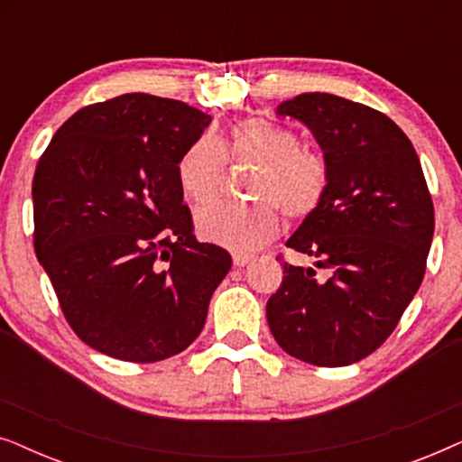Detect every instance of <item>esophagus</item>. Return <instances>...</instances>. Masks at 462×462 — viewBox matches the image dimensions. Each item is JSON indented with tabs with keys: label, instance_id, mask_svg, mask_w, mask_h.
Returning <instances> with one entry per match:
<instances>
[{
	"label": "esophagus",
	"instance_id": "obj_1",
	"mask_svg": "<svg viewBox=\"0 0 462 462\" xmlns=\"http://www.w3.org/2000/svg\"><path fill=\"white\" fill-rule=\"evenodd\" d=\"M250 261L252 254H244V252H236V254H233V264H236V267H245Z\"/></svg>",
	"mask_w": 462,
	"mask_h": 462
}]
</instances>
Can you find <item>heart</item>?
I'll return each mask as SVG.
<instances>
[{
  "label": "heart",
  "instance_id": "obj_1",
  "mask_svg": "<svg viewBox=\"0 0 462 462\" xmlns=\"http://www.w3.org/2000/svg\"><path fill=\"white\" fill-rule=\"evenodd\" d=\"M256 165L250 205H215L195 214L199 236L229 250L261 248L280 231V212L302 220L318 210L330 182V168L318 149L302 147L299 132L264 117L236 124L226 141L199 136L180 155L176 174L185 198L205 206L217 197L226 157Z\"/></svg>",
  "mask_w": 462,
  "mask_h": 462
}]
</instances>
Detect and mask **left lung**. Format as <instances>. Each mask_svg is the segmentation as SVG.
<instances>
[{"label":"left lung","instance_id":"1","mask_svg":"<svg viewBox=\"0 0 462 462\" xmlns=\"http://www.w3.org/2000/svg\"><path fill=\"white\" fill-rule=\"evenodd\" d=\"M275 113L305 124L330 168L324 201L286 245L332 273L319 282L283 263L271 334L300 362L356 364L395 330L425 275L435 217L419 155L387 116L334 94L305 92Z\"/></svg>","mask_w":462,"mask_h":462}]
</instances>
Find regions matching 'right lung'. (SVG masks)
<instances>
[{
	"mask_svg": "<svg viewBox=\"0 0 462 462\" xmlns=\"http://www.w3.org/2000/svg\"><path fill=\"white\" fill-rule=\"evenodd\" d=\"M210 122L180 100L122 94L69 117L37 162V261L69 326L105 356L185 351L229 273V252L193 236L176 174Z\"/></svg>",
	"mask_w": 462,
	"mask_h": 462,
	"instance_id": "1",
	"label": "right lung"
}]
</instances>
